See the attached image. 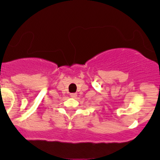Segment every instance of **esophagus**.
<instances>
[{
	"label": "esophagus",
	"mask_w": 160,
	"mask_h": 160,
	"mask_svg": "<svg viewBox=\"0 0 160 160\" xmlns=\"http://www.w3.org/2000/svg\"><path fill=\"white\" fill-rule=\"evenodd\" d=\"M70 96H71V98H74L77 97V94L76 93H71Z\"/></svg>",
	"instance_id": "obj_1"
}]
</instances>
